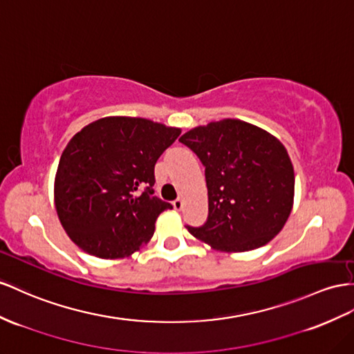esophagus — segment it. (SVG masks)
<instances>
[{"instance_id": "esophagus-1", "label": "esophagus", "mask_w": 354, "mask_h": 354, "mask_svg": "<svg viewBox=\"0 0 354 354\" xmlns=\"http://www.w3.org/2000/svg\"><path fill=\"white\" fill-rule=\"evenodd\" d=\"M183 206H184V202L180 201V198H176V201L174 202V207H175L176 211H180V209H183Z\"/></svg>"}]
</instances>
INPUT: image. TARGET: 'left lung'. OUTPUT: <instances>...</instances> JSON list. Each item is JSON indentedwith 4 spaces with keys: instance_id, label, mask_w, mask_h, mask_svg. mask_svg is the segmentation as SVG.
<instances>
[{
    "instance_id": "8db88e82",
    "label": "left lung",
    "mask_w": 354,
    "mask_h": 354,
    "mask_svg": "<svg viewBox=\"0 0 354 354\" xmlns=\"http://www.w3.org/2000/svg\"><path fill=\"white\" fill-rule=\"evenodd\" d=\"M179 142L205 166L207 218L187 225L214 248L241 252L275 238L292 212L295 171L277 138L239 120H223L185 133Z\"/></svg>"
}]
</instances>
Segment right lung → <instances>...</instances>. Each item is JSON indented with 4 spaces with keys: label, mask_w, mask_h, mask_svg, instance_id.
Segmentation results:
<instances>
[{
    "label": "right lung",
    "mask_w": 354,
    "mask_h": 354,
    "mask_svg": "<svg viewBox=\"0 0 354 354\" xmlns=\"http://www.w3.org/2000/svg\"><path fill=\"white\" fill-rule=\"evenodd\" d=\"M180 134L143 118L109 116L76 133L59 158L55 207L76 245L100 259L130 256L171 205L153 196V167Z\"/></svg>",
    "instance_id": "obj_1"
}]
</instances>
